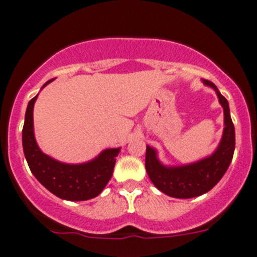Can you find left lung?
I'll list each match as a JSON object with an SVG mask.
<instances>
[{
  "mask_svg": "<svg viewBox=\"0 0 257 257\" xmlns=\"http://www.w3.org/2000/svg\"><path fill=\"white\" fill-rule=\"evenodd\" d=\"M203 83L215 91L224 109L223 137L217 150L197 163L181 166H165L159 161L156 150L149 145L147 147L145 169L151 182L161 192L174 198H193L210 191L224 176L233 160L235 129L230 118L228 101L221 96L214 83L208 80H203Z\"/></svg>",
  "mask_w": 257,
  "mask_h": 257,
  "instance_id": "left-lung-1",
  "label": "left lung"
}]
</instances>
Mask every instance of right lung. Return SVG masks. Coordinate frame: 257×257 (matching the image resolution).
<instances>
[{"instance_id": "add662e5", "label": "right lung", "mask_w": 257, "mask_h": 257, "mask_svg": "<svg viewBox=\"0 0 257 257\" xmlns=\"http://www.w3.org/2000/svg\"><path fill=\"white\" fill-rule=\"evenodd\" d=\"M48 81L42 88H44ZM37 97L29 101L26 110L22 143L29 169L36 178L56 197L66 201H87L103 191L110 180L118 149H106L85 164H64L45 155L38 147L33 131V108Z\"/></svg>"}]
</instances>
